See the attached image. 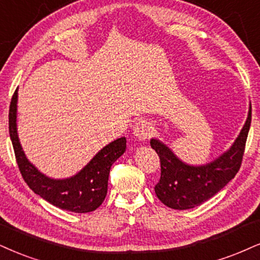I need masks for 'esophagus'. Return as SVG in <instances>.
<instances>
[{
	"instance_id": "34e87169",
	"label": "esophagus",
	"mask_w": 260,
	"mask_h": 260,
	"mask_svg": "<svg viewBox=\"0 0 260 260\" xmlns=\"http://www.w3.org/2000/svg\"><path fill=\"white\" fill-rule=\"evenodd\" d=\"M152 134V124L147 120H140L134 129V135L140 140L148 139Z\"/></svg>"
}]
</instances>
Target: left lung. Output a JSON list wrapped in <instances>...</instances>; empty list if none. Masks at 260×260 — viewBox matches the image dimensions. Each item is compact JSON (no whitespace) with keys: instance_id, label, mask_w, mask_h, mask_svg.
<instances>
[{"instance_id":"1","label":"left lung","mask_w":260,"mask_h":260,"mask_svg":"<svg viewBox=\"0 0 260 260\" xmlns=\"http://www.w3.org/2000/svg\"><path fill=\"white\" fill-rule=\"evenodd\" d=\"M251 118L252 107L249 106L247 120L234 145L206 165L185 164L159 140H150V147L158 153L161 168L160 179L154 187L159 200L174 210H188L207 201L225 187L241 166Z\"/></svg>"}]
</instances>
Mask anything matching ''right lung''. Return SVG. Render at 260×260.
<instances>
[{
    "label": "right lung",
    "instance_id": "1",
    "mask_svg": "<svg viewBox=\"0 0 260 260\" xmlns=\"http://www.w3.org/2000/svg\"><path fill=\"white\" fill-rule=\"evenodd\" d=\"M17 102L18 89L13 94L9 106V136L24 181L35 193L54 206L76 213L95 211L104 203L107 195L111 166L126 149V139L120 137L104 147L89 164L73 177L49 178L41 174L28 161L21 148L17 131Z\"/></svg>",
    "mask_w": 260,
    "mask_h": 260
}]
</instances>
